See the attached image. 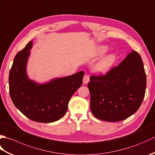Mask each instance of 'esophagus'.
<instances>
[{
	"label": "esophagus",
	"instance_id": "34e87169",
	"mask_svg": "<svg viewBox=\"0 0 155 155\" xmlns=\"http://www.w3.org/2000/svg\"><path fill=\"white\" fill-rule=\"evenodd\" d=\"M89 81H90V77H89V75H88V74H85L84 76V77H83V83L85 84H87L88 82H89Z\"/></svg>",
	"mask_w": 155,
	"mask_h": 155
}]
</instances>
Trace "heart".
Listing matches in <instances>:
<instances>
[{
    "label": "heart",
    "mask_w": 155,
    "mask_h": 155,
    "mask_svg": "<svg viewBox=\"0 0 155 155\" xmlns=\"http://www.w3.org/2000/svg\"><path fill=\"white\" fill-rule=\"evenodd\" d=\"M107 51V48L105 47H101L98 50V54L99 55L103 54ZM116 57L114 54H109L107 57H104L103 59L98 62V64L95 67V70L100 73H105L107 72L110 67L113 66L115 61Z\"/></svg>",
    "instance_id": "b5f03b06"
}]
</instances>
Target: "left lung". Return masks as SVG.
<instances>
[{
	"mask_svg": "<svg viewBox=\"0 0 155 155\" xmlns=\"http://www.w3.org/2000/svg\"><path fill=\"white\" fill-rule=\"evenodd\" d=\"M90 80L91 110L98 119L123 120L136 113L142 104L147 77L137 51L131 52L105 74L91 75Z\"/></svg>",
	"mask_w": 155,
	"mask_h": 155,
	"instance_id": "1",
	"label": "left lung"
}]
</instances>
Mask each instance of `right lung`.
<instances>
[{
    "label": "right lung",
    "instance_id": "add662e5",
    "mask_svg": "<svg viewBox=\"0 0 155 155\" xmlns=\"http://www.w3.org/2000/svg\"><path fill=\"white\" fill-rule=\"evenodd\" d=\"M31 46L30 41L13 61L8 78L10 96L15 106L31 120L52 123L67 113L71 97L83 84L84 72L57 78L45 84L35 83L26 73Z\"/></svg>",
    "mask_w": 155,
    "mask_h": 155
}]
</instances>
